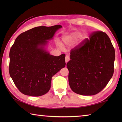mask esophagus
Listing matches in <instances>:
<instances>
[{
  "label": "esophagus",
  "mask_w": 122,
  "mask_h": 122,
  "mask_svg": "<svg viewBox=\"0 0 122 122\" xmlns=\"http://www.w3.org/2000/svg\"><path fill=\"white\" fill-rule=\"evenodd\" d=\"M70 60V56L69 55H66V62L67 63Z\"/></svg>",
  "instance_id": "obj_1"
}]
</instances>
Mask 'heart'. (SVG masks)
Returning a JSON list of instances; mask_svg holds the SVG:
<instances>
[{
  "instance_id": "obj_1",
  "label": "heart",
  "mask_w": 122,
  "mask_h": 122,
  "mask_svg": "<svg viewBox=\"0 0 122 122\" xmlns=\"http://www.w3.org/2000/svg\"><path fill=\"white\" fill-rule=\"evenodd\" d=\"M81 32L79 31H75L69 35L63 36L62 38L63 45L66 46H69L73 45L78 40V39L81 37Z\"/></svg>"
}]
</instances>
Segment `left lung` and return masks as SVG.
I'll list each match as a JSON object with an SVG mask.
<instances>
[{
	"label": "left lung",
	"instance_id": "left-lung-1",
	"mask_svg": "<svg viewBox=\"0 0 122 122\" xmlns=\"http://www.w3.org/2000/svg\"><path fill=\"white\" fill-rule=\"evenodd\" d=\"M115 50L107 33L97 31L71 50L66 64L71 90L80 95H93L109 82L114 70Z\"/></svg>",
	"mask_w": 122,
	"mask_h": 122
}]
</instances>
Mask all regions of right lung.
Returning a JSON list of instances; mask_svg holds the SVG:
<instances>
[{
    "label": "right lung",
    "mask_w": 122,
    "mask_h": 122,
    "mask_svg": "<svg viewBox=\"0 0 122 122\" xmlns=\"http://www.w3.org/2000/svg\"><path fill=\"white\" fill-rule=\"evenodd\" d=\"M61 25L33 28L18 36L9 52V71L18 89L23 94L39 97L51 87L54 74L66 66L65 54L50 55L45 49Z\"/></svg>",
    "instance_id": "1"
}]
</instances>
